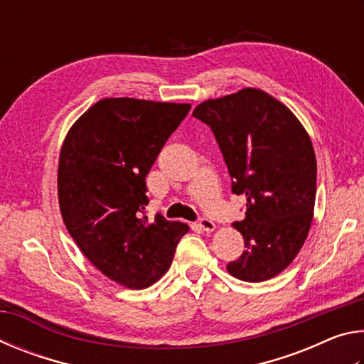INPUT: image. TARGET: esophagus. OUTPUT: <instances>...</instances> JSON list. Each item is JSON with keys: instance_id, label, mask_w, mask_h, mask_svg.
<instances>
[{"instance_id": "34e87169", "label": "esophagus", "mask_w": 364, "mask_h": 364, "mask_svg": "<svg viewBox=\"0 0 364 364\" xmlns=\"http://www.w3.org/2000/svg\"><path fill=\"white\" fill-rule=\"evenodd\" d=\"M199 226H200L204 231H213L215 228H217V225H215L210 218H205V217H202V218L199 220Z\"/></svg>"}]
</instances>
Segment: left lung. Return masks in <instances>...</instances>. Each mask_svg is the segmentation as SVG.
I'll list each match as a JSON object with an SVG mask.
<instances>
[{
	"label": "left lung",
	"instance_id": "8db88e82",
	"mask_svg": "<svg viewBox=\"0 0 364 364\" xmlns=\"http://www.w3.org/2000/svg\"><path fill=\"white\" fill-rule=\"evenodd\" d=\"M217 139L232 194H245V218L232 226L245 250L228 263L234 278H274L299 254L316 197V157L305 128L284 104L262 90L208 100L194 109Z\"/></svg>",
	"mask_w": 364,
	"mask_h": 364
}]
</instances>
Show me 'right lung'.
<instances>
[{
  "label": "right lung",
  "instance_id": "1",
  "mask_svg": "<svg viewBox=\"0 0 364 364\" xmlns=\"http://www.w3.org/2000/svg\"><path fill=\"white\" fill-rule=\"evenodd\" d=\"M189 104L133 97L97 101L73 123L60 149L63 220L95 267L115 282L144 289L162 278L189 231L146 215V176Z\"/></svg>",
  "mask_w": 364,
  "mask_h": 364
}]
</instances>
